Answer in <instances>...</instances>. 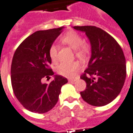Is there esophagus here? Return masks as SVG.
Segmentation results:
<instances>
[{
  "label": "esophagus",
  "mask_w": 133,
  "mask_h": 133,
  "mask_svg": "<svg viewBox=\"0 0 133 133\" xmlns=\"http://www.w3.org/2000/svg\"><path fill=\"white\" fill-rule=\"evenodd\" d=\"M68 81H70V82H74V81H76V78H71V77H69V78H68Z\"/></svg>",
  "instance_id": "obj_1"
}]
</instances>
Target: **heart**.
I'll return each mask as SVG.
<instances>
[{"instance_id":"obj_1","label":"heart","mask_w":133,"mask_h":133,"mask_svg":"<svg viewBox=\"0 0 133 133\" xmlns=\"http://www.w3.org/2000/svg\"><path fill=\"white\" fill-rule=\"evenodd\" d=\"M61 43L66 44L75 49L76 55L82 57L87 55L89 51V46L83 40L82 36L76 31H68L60 37ZM49 55L53 63H56L58 58V48L55 44H51L49 48ZM79 68V65L76 62L72 63H62L57 68V71L59 75L63 76L70 77L74 76L76 70Z\"/></svg>"}]
</instances>
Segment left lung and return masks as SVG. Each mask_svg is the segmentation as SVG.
I'll return each instance as SVG.
<instances>
[{
	"label": "left lung",
	"instance_id": "obj_1",
	"mask_svg": "<svg viewBox=\"0 0 133 133\" xmlns=\"http://www.w3.org/2000/svg\"><path fill=\"white\" fill-rule=\"evenodd\" d=\"M89 38L92 56L80 78L87 83L80 92L83 100L94 106H103L116 98L126 78V60L120 45L110 34L95 26H74Z\"/></svg>",
	"mask_w": 133,
	"mask_h": 133
}]
</instances>
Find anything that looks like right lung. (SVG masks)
<instances>
[{
  "label": "right lung",
  "instance_id": "obj_1",
  "mask_svg": "<svg viewBox=\"0 0 133 133\" xmlns=\"http://www.w3.org/2000/svg\"><path fill=\"white\" fill-rule=\"evenodd\" d=\"M63 31V27L36 31L26 38L14 52L11 66V81L14 95L27 110L43 114L58 101L62 86L68 79L56 75L49 84L45 78L54 75L50 67L49 48Z\"/></svg>",
  "mask_w": 133,
  "mask_h": 133
}]
</instances>
